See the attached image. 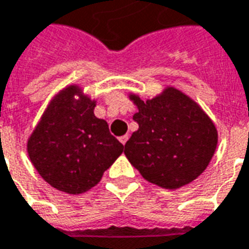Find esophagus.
I'll list each match as a JSON object with an SVG mask.
<instances>
[{
  "mask_svg": "<svg viewBox=\"0 0 249 249\" xmlns=\"http://www.w3.org/2000/svg\"><path fill=\"white\" fill-rule=\"evenodd\" d=\"M128 139H129V136H128V135H124V136L120 137L119 140L121 142V144H124V145H125V142H128Z\"/></svg>",
  "mask_w": 249,
  "mask_h": 249,
  "instance_id": "esophagus-1",
  "label": "esophagus"
}]
</instances>
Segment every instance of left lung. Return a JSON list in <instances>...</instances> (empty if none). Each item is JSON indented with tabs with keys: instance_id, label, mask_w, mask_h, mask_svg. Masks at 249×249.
Listing matches in <instances>:
<instances>
[{
	"instance_id": "left-lung-1",
	"label": "left lung",
	"mask_w": 249,
	"mask_h": 249,
	"mask_svg": "<svg viewBox=\"0 0 249 249\" xmlns=\"http://www.w3.org/2000/svg\"><path fill=\"white\" fill-rule=\"evenodd\" d=\"M139 112V129L125 144L124 154L142 178L164 189H179L205 171L217 147L212 120L187 95L166 89L152 100L130 95Z\"/></svg>"
}]
</instances>
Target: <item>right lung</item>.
I'll return each instance as SVG.
<instances>
[{
  "label": "right lung",
  "mask_w": 249,
  "mask_h": 249,
  "mask_svg": "<svg viewBox=\"0 0 249 249\" xmlns=\"http://www.w3.org/2000/svg\"><path fill=\"white\" fill-rule=\"evenodd\" d=\"M76 86L60 91L28 140V155L52 187L81 194L95 186L124 151L105 120L94 116L95 102Z\"/></svg>",
  "instance_id": "add662e5"
}]
</instances>
